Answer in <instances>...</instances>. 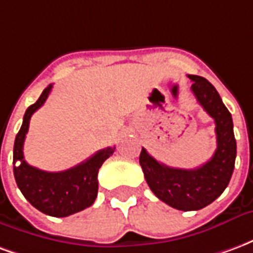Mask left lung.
<instances>
[{
    "instance_id": "obj_1",
    "label": "left lung",
    "mask_w": 253,
    "mask_h": 253,
    "mask_svg": "<svg viewBox=\"0 0 253 253\" xmlns=\"http://www.w3.org/2000/svg\"><path fill=\"white\" fill-rule=\"evenodd\" d=\"M198 103L215 122L217 149L207 163L195 169L170 168L141 150L139 164L148 186L160 201L183 211L201 210L228 187L236 161V139L232 115L217 89L201 76H188Z\"/></svg>"
}]
</instances>
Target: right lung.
Here are the masks:
<instances>
[{"mask_svg": "<svg viewBox=\"0 0 253 253\" xmlns=\"http://www.w3.org/2000/svg\"><path fill=\"white\" fill-rule=\"evenodd\" d=\"M51 89L52 84L43 90L35 104L25 111L21 128L14 139L13 173L21 194L35 209L51 217H67L93 205L99 190L100 167L112 156L115 146L101 149L86 161L62 172H46L28 164L24 160L23 146L31 116L44 104ZM16 162L20 165L16 166Z\"/></svg>", "mask_w": 253, "mask_h": 253, "instance_id": "obj_1", "label": "right lung"}]
</instances>
